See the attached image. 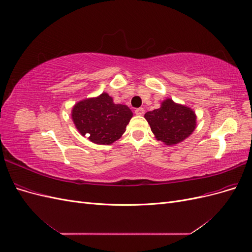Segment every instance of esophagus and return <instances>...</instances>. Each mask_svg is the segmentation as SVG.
<instances>
[{
    "label": "esophagus",
    "mask_w": 252,
    "mask_h": 252,
    "mask_svg": "<svg viewBox=\"0 0 252 252\" xmlns=\"http://www.w3.org/2000/svg\"><path fill=\"white\" fill-rule=\"evenodd\" d=\"M134 112H135V114L136 116H143V114L145 113V109L144 108H136L135 110H134Z\"/></svg>",
    "instance_id": "obj_1"
}]
</instances>
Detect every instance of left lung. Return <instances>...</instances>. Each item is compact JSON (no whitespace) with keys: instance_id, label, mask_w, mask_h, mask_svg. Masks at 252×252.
<instances>
[{"instance_id":"left-lung-1","label":"left lung","mask_w":252,"mask_h":252,"mask_svg":"<svg viewBox=\"0 0 252 252\" xmlns=\"http://www.w3.org/2000/svg\"><path fill=\"white\" fill-rule=\"evenodd\" d=\"M145 119L158 141L166 145H175L187 139L196 126L194 111L187 106L166 98L161 107L145 113Z\"/></svg>"}]
</instances>
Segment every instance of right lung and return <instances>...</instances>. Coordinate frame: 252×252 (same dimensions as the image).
Instances as JSON below:
<instances>
[{"label":"right lung","instance_id":"right-lung-1","mask_svg":"<svg viewBox=\"0 0 252 252\" xmlns=\"http://www.w3.org/2000/svg\"><path fill=\"white\" fill-rule=\"evenodd\" d=\"M126 105L114 104L108 94L103 93L75 104L71 111L73 123L82 135L100 145H110L119 140L132 118Z\"/></svg>","mask_w":252,"mask_h":252}]
</instances>
